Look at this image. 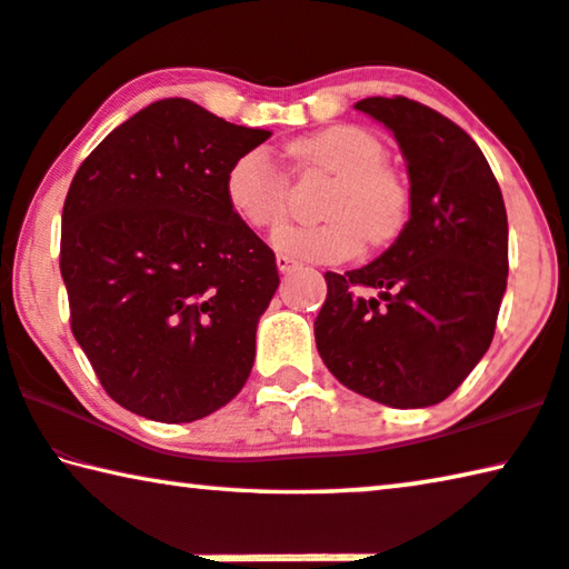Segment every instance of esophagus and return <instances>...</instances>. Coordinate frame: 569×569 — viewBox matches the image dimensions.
Masks as SVG:
<instances>
[{
	"label": "esophagus",
	"instance_id": "1",
	"mask_svg": "<svg viewBox=\"0 0 569 569\" xmlns=\"http://www.w3.org/2000/svg\"><path fill=\"white\" fill-rule=\"evenodd\" d=\"M297 267V261L292 259V257H287V254H277V269L279 272H292V269Z\"/></svg>",
	"mask_w": 569,
	"mask_h": 569
}]
</instances>
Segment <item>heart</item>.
<instances>
[{"mask_svg":"<svg viewBox=\"0 0 569 569\" xmlns=\"http://www.w3.org/2000/svg\"><path fill=\"white\" fill-rule=\"evenodd\" d=\"M300 172L333 178L322 200L320 226H290L274 236V247L295 259L333 264L369 247L395 241L405 229L412 190L397 168L383 162L387 150L369 129L336 124L290 144ZM223 193L231 211L254 231L282 226L290 200V182L267 150H249L226 170Z\"/></svg>","mask_w":569,"mask_h":569,"instance_id":"b5f03b06","label":"heart"}]
</instances>
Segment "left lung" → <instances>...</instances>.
Here are the masks:
<instances>
[{"label":"left lung","mask_w":569,"mask_h":569,"mask_svg":"<svg viewBox=\"0 0 569 569\" xmlns=\"http://www.w3.org/2000/svg\"><path fill=\"white\" fill-rule=\"evenodd\" d=\"M356 109L395 132L412 208L371 264L326 272L315 343L356 395L430 407L466 381L493 340L509 277L503 196L480 147L440 111L405 96H371ZM361 289L380 297L366 301Z\"/></svg>","instance_id":"obj_1"}]
</instances>
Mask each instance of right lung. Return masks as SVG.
I'll return each mask as SVG.
<instances>
[{
  "mask_svg": "<svg viewBox=\"0 0 569 569\" xmlns=\"http://www.w3.org/2000/svg\"><path fill=\"white\" fill-rule=\"evenodd\" d=\"M269 137L162 99L78 168L60 229L71 330L129 412L193 422L247 383L279 274L274 251L231 211L223 180Z\"/></svg>",
  "mask_w": 569,
  "mask_h": 569,
  "instance_id": "add662e5",
  "label": "right lung"
}]
</instances>
